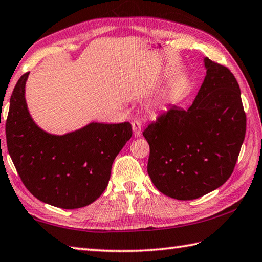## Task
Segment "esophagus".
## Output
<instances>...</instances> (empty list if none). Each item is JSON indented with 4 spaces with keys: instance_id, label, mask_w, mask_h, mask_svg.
Wrapping results in <instances>:
<instances>
[{
    "instance_id": "esophagus-1",
    "label": "esophagus",
    "mask_w": 262,
    "mask_h": 262,
    "mask_svg": "<svg viewBox=\"0 0 262 262\" xmlns=\"http://www.w3.org/2000/svg\"><path fill=\"white\" fill-rule=\"evenodd\" d=\"M132 127H133V133H134V136L138 137L142 134V124L138 120H134L132 122Z\"/></svg>"
}]
</instances>
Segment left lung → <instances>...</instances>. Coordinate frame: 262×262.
I'll return each instance as SVG.
<instances>
[{"label":"left lung","instance_id":"obj_1","mask_svg":"<svg viewBox=\"0 0 262 262\" xmlns=\"http://www.w3.org/2000/svg\"><path fill=\"white\" fill-rule=\"evenodd\" d=\"M206 78L187 110L176 105L143 132L155 186L172 199L194 200L222 186L242 147L247 116L236 78L227 67L204 59Z\"/></svg>","mask_w":262,"mask_h":262}]
</instances>
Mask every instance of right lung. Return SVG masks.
<instances>
[{
	"label": "right lung",
	"mask_w": 262,
	"mask_h": 262,
	"mask_svg": "<svg viewBox=\"0 0 262 262\" xmlns=\"http://www.w3.org/2000/svg\"><path fill=\"white\" fill-rule=\"evenodd\" d=\"M28 74L15 84L5 124L13 165L39 201L62 209L89 206L106 188L115 158L132 137V125L92 122L62 136L48 134L33 121L26 104Z\"/></svg>",
	"instance_id": "add662e5"
}]
</instances>
